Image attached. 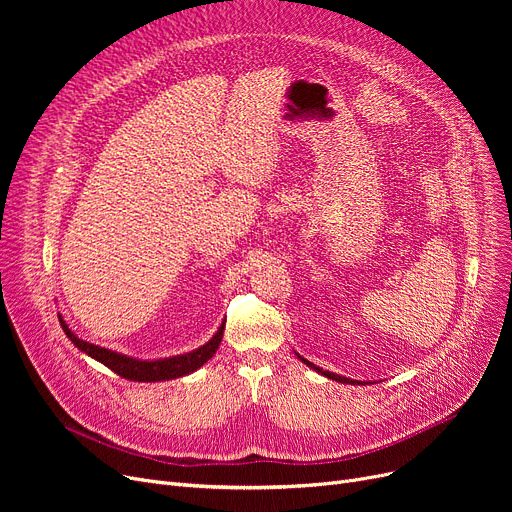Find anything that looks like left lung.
I'll list each match as a JSON object with an SVG mask.
<instances>
[{"label":"left lung","instance_id":"1","mask_svg":"<svg viewBox=\"0 0 512 512\" xmlns=\"http://www.w3.org/2000/svg\"><path fill=\"white\" fill-rule=\"evenodd\" d=\"M301 361H305V359H301ZM309 367H313L315 371H319V373H324L326 375V378H330V380H336V382H342V384H355V382H351V380H348V378H342V375H336V373H332V371H324V369H319L317 365H313V363H309V361H305ZM359 384V382H357Z\"/></svg>","mask_w":512,"mask_h":512}]
</instances>
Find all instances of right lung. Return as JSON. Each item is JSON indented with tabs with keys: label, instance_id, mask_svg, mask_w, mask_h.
I'll return each instance as SVG.
<instances>
[{
	"label": "right lung",
	"instance_id": "right-lung-1",
	"mask_svg": "<svg viewBox=\"0 0 512 512\" xmlns=\"http://www.w3.org/2000/svg\"><path fill=\"white\" fill-rule=\"evenodd\" d=\"M60 324H62L66 336L74 342V346L80 348V351L97 359L105 367H110L114 373L120 375V378H126L132 382H161V380H174V378H180V375L193 373L195 369H199L203 363H207L215 355V351H218V346L222 342V336H224V324H222V328L215 332V336L193 353L178 355L172 359H159V361H139V359L107 351V348L80 340L76 334H72V330L66 326L64 319H60Z\"/></svg>",
	"mask_w": 512,
	"mask_h": 512
}]
</instances>
